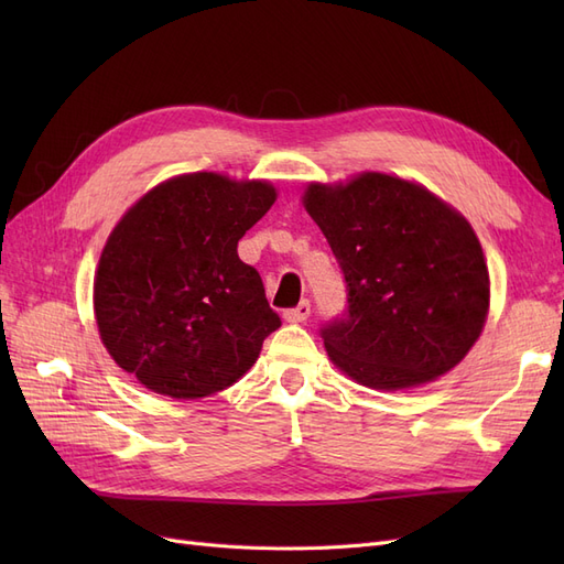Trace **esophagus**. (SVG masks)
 <instances>
[{"instance_id":"obj_1","label":"esophagus","mask_w":564,"mask_h":564,"mask_svg":"<svg viewBox=\"0 0 564 564\" xmlns=\"http://www.w3.org/2000/svg\"><path fill=\"white\" fill-rule=\"evenodd\" d=\"M311 315V301L303 299L299 305H294V308H286L284 311V319L286 322H305Z\"/></svg>"}]
</instances>
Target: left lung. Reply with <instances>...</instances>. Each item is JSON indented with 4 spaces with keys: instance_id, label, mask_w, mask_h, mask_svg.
Masks as SVG:
<instances>
[{
    "instance_id": "1",
    "label": "left lung",
    "mask_w": 564,
    "mask_h": 564,
    "mask_svg": "<svg viewBox=\"0 0 564 564\" xmlns=\"http://www.w3.org/2000/svg\"><path fill=\"white\" fill-rule=\"evenodd\" d=\"M303 204L346 280V311L319 327L340 371L400 390L464 360L489 308L482 247L464 216L386 174L311 185Z\"/></svg>"
}]
</instances>
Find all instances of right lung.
Returning a JSON list of instances; mask_svg holds the SVG:
<instances>
[{
    "mask_svg": "<svg viewBox=\"0 0 564 564\" xmlns=\"http://www.w3.org/2000/svg\"><path fill=\"white\" fill-rule=\"evenodd\" d=\"M275 202L263 181L187 174L150 191L119 220L94 282L112 360L176 400L212 395L256 362L282 319L237 242Z\"/></svg>",
    "mask_w": 564,
    "mask_h": 564,
    "instance_id": "obj_1",
    "label": "right lung"
}]
</instances>
